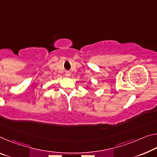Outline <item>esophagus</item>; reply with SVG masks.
<instances>
[{
	"mask_svg": "<svg viewBox=\"0 0 157 157\" xmlns=\"http://www.w3.org/2000/svg\"><path fill=\"white\" fill-rule=\"evenodd\" d=\"M70 75H71V73H70V72H68V71L66 72V76H67V77H69Z\"/></svg>",
	"mask_w": 157,
	"mask_h": 157,
	"instance_id": "esophagus-1",
	"label": "esophagus"
}]
</instances>
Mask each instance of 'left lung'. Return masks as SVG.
<instances>
[{
  "label": "left lung",
  "instance_id": "obj_1",
  "mask_svg": "<svg viewBox=\"0 0 157 157\" xmlns=\"http://www.w3.org/2000/svg\"><path fill=\"white\" fill-rule=\"evenodd\" d=\"M87 88H88V89H89V86H87Z\"/></svg>",
  "mask_w": 157,
  "mask_h": 157
}]
</instances>
